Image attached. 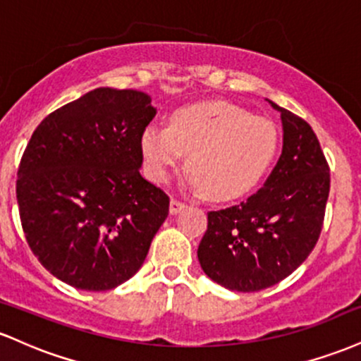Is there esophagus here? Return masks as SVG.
I'll use <instances>...</instances> for the list:
<instances>
[{"instance_id": "1", "label": "esophagus", "mask_w": 361, "mask_h": 361, "mask_svg": "<svg viewBox=\"0 0 361 361\" xmlns=\"http://www.w3.org/2000/svg\"><path fill=\"white\" fill-rule=\"evenodd\" d=\"M183 209H185L183 202L176 200V198H171V202H169V214L176 215V214H180Z\"/></svg>"}]
</instances>
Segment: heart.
I'll return each mask as SVG.
<instances>
[{
	"label": "heart",
	"instance_id": "heart-1",
	"mask_svg": "<svg viewBox=\"0 0 361 361\" xmlns=\"http://www.w3.org/2000/svg\"><path fill=\"white\" fill-rule=\"evenodd\" d=\"M149 178L169 180L183 163L190 185L214 200H233L263 180L279 151L271 120L229 102H198L176 109L168 127L149 126L139 140Z\"/></svg>",
	"mask_w": 361,
	"mask_h": 361
}]
</instances>
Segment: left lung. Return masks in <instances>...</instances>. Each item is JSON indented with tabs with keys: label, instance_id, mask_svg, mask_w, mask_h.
<instances>
[{
	"label": "left lung",
	"instance_id": "8db88e82",
	"mask_svg": "<svg viewBox=\"0 0 361 361\" xmlns=\"http://www.w3.org/2000/svg\"><path fill=\"white\" fill-rule=\"evenodd\" d=\"M281 156L263 188L246 202L209 212L198 246L205 275L235 292L287 279L316 246L329 197V166L312 127L281 109Z\"/></svg>",
	"mask_w": 361,
	"mask_h": 361
}]
</instances>
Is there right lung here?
<instances>
[{"instance_id": "add662e5", "label": "right lung", "mask_w": 361, "mask_h": 361, "mask_svg": "<svg viewBox=\"0 0 361 361\" xmlns=\"http://www.w3.org/2000/svg\"><path fill=\"white\" fill-rule=\"evenodd\" d=\"M154 115L142 91L97 88L47 115L27 144L16 180L25 238L74 288L102 292L134 276L166 221L169 197L139 171Z\"/></svg>"}]
</instances>
